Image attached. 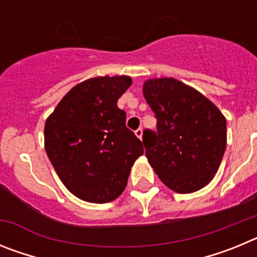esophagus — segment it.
I'll return each instance as SVG.
<instances>
[{
	"mask_svg": "<svg viewBox=\"0 0 257 257\" xmlns=\"http://www.w3.org/2000/svg\"><path fill=\"white\" fill-rule=\"evenodd\" d=\"M135 135L138 136L139 139H142V138H143V128H142V127H139V128L135 131Z\"/></svg>",
	"mask_w": 257,
	"mask_h": 257,
	"instance_id": "obj_1",
	"label": "esophagus"
}]
</instances>
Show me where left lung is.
<instances>
[{
	"label": "left lung",
	"instance_id": "1",
	"mask_svg": "<svg viewBox=\"0 0 257 257\" xmlns=\"http://www.w3.org/2000/svg\"><path fill=\"white\" fill-rule=\"evenodd\" d=\"M143 94L157 118L145 131V156L166 187L197 192L213 179L226 148V119L196 88L175 78L147 79Z\"/></svg>",
	"mask_w": 257,
	"mask_h": 257
}]
</instances>
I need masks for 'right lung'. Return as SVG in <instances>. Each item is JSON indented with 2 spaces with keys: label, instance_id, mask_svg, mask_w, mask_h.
<instances>
[{
  "label": "right lung",
  "instance_id": "add662e5",
  "mask_svg": "<svg viewBox=\"0 0 257 257\" xmlns=\"http://www.w3.org/2000/svg\"><path fill=\"white\" fill-rule=\"evenodd\" d=\"M131 77H95L70 90L45 123V149L59 179L77 198L106 203L122 194L143 144L126 127L118 99Z\"/></svg>",
  "mask_w": 257,
  "mask_h": 257
}]
</instances>
